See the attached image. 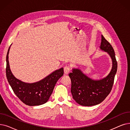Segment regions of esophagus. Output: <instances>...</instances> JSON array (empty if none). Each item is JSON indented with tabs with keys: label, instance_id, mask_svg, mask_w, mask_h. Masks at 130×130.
<instances>
[{
	"label": "esophagus",
	"instance_id": "1",
	"mask_svg": "<svg viewBox=\"0 0 130 130\" xmlns=\"http://www.w3.org/2000/svg\"><path fill=\"white\" fill-rule=\"evenodd\" d=\"M64 73L65 74H68L70 72V67L68 66H65L64 68Z\"/></svg>",
	"mask_w": 130,
	"mask_h": 130
}]
</instances>
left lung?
Wrapping results in <instances>:
<instances>
[{
    "label": "left lung",
    "instance_id": "obj_1",
    "mask_svg": "<svg viewBox=\"0 0 130 130\" xmlns=\"http://www.w3.org/2000/svg\"><path fill=\"white\" fill-rule=\"evenodd\" d=\"M100 49L106 52L112 60L109 74L100 80H93L84 74L79 69H73L69 74L71 80V91L74 100L79 105L91 106L103 101L110 92L117 69L115 54L111 45L101 35Z\"/></svg>",
    "mask_w": 130,
    "mask_h": 130
}]
</instances>
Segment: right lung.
<instances>
[{
    "label": "right lung",
    "mask_w": 130,
    "mask_h": 130,
    "mask_svg": "<svg viewBox=\"0 0 130 130\" xmlns=\"http://www.w3.org/2000/svg\"><path fill=\"white\" fill-rule=\"evenodd\" d=\"M9 47L6 56V77L14 92L23 103L28 106H39L47 103L58 79L63 75V67L52 72L40 81L25 83L16 78L11 72L8 60Z\"/></svg>",
    "instance_id": "add662e5"
}]
</instances>
